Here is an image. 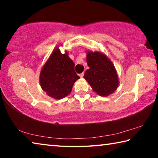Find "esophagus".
Masks as SVG:
<instances>
[{
	"label": "esophagus",
	"mask_w": 158,
	"mask_h": 158,
	"mask_svg": "<svg viewBox=\"0 0 158 158\" xmlns=\"http://www.w3.org/2000/svg\"><path fill=\"white\" fill-rule=\"evenodd\" d=\"M84 73H81V74H79V77H81V78H82V77H84Z\"/></svg>",
	"instance_id": "obj_1"
}]
</instances>
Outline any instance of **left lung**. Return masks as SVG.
Returning <instances> with one entry per match:
<instances>
[{"mask_svg":"<svg viewBox=\"0 0 158 158\" xmlns=\"http://www.w3.org/2000/svg\"><path fill=\"white\" fill-rule=\"evenodd\" d=\"M86 52V62L89 69L85 72L84 79L98 95L106 97L112 94L119 85L118 77L113 63L100 52Z\"/></svg>","mask_w":158,"mask_h":158,"instance_id":"obj_1","label":"left lung"}]
</instances>
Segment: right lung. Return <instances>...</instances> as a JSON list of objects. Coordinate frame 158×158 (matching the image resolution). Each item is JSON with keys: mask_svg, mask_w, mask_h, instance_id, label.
I'll return each instance as SVG.
<instances>
[{"mask_svg": "<svg viewBox=\"0 0 158 158\" xmlns=\"http://www.w3.org/2000/svg\"><path fill=\"white\" fill-rule=\"evenodd\" d=\"M79 77L74 72V63L68 53L60 52L56 47L51 53L40 74V84L49 97L60 100L71 93Z\"/></svg>", "mask_w": 158, "mask_h": 158, "instance_id": "1", "label": "right lung"}]
</instances>
